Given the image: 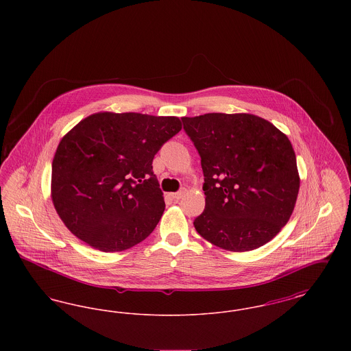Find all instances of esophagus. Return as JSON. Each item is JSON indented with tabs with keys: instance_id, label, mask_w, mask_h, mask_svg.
Wrapping results in <instances>:
<instances>
[{
	"instance_id": "esophagus-1",
	"label": "esophagus",
	"mask_w": 351,
	"mask_h": 351,
	"mask_svg": "<svg viewBox=\"0 0 351 351\" xmlns=\"http://www.w3.org/2000/svg\"><path fill=\"white\" fill-rule=\"evenodd\" d=\"M184 193H185V189H182V191H179V192L171 193V197H172L173 200H180V199L183 197Z\"/></svg>"
}]
</instances>
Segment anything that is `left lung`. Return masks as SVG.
I'll list each match as a JSON object with an SVG mask.
<instances>
[{
    "instance_id": "obj_1",
    "label": "left lung",
    "mask_w": 351,
    "mask_h": 351,
    "mask_svg": "<svg viewBox=\"0 0 351 351\" xmlns=\"http://www.w3.org/2000/svg\"><path fill=\"white\" fill-rule=\"evenodd\" d=\"M199 151L205 209L193 225L223 250H255L291 217L300 188L296 155L285 134L249 113L183 117Z\"/></svg>"
}]
</instances>
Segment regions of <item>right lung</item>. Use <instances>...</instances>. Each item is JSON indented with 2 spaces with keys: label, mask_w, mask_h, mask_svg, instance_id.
Segmentation results:
<instances>
[{
  "label": "right lung",
  "mask_w": 351,
  "mask_h": 351,
  "mask_svg": "<svg viewBox=\"0 0 351 351\" xmlns=\"http://www.w3.org/2000/svg\"><path fill=\"white\" fill-rule=\"evenodd\" d=\"M180 130L178 117L113 112L72 128L58 145L51 173V199L68 230L104 252L146 239L166 208L152 159Z\"/></svg>",
  "instance_id": "add662e5"
}]
</instances>
